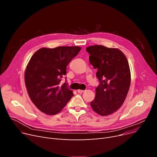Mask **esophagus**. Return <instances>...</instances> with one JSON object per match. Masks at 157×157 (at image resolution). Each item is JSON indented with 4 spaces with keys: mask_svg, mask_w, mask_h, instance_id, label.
Here are the masks:
<instances>
[{
    "mask_svg": "<svg viewBox=\"0 0 157 157\" xmlns=\"http://www.w3.org/2000/svg\"><path fill=\"white\" fill-rule=\"evenodd\" d=\"M84 91V90H81V89H78V90H77V92L78 93H82Z\"/></svg>",
    "mask_w": 157,
    "mask_h": 157,
    "instance_id": "34e87169",
    "label": "esophagus"
}]
</instances>
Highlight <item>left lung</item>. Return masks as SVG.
<instances>
[{
    "mask_svg": "<svg viewBox=\"0 0 157 157\" xmlns=\"http://www.w3.org/2000/svg\"><path fill=\"white\" fill-rule=\"evenodd\" d=\"M89 60L94 68L100 84L91 101L93 110L101 116H108L120 108L130 85L128 62L123 52L117 48L102 45L87 47Z\"/></svg>",
    "mask_w": 157,
    "mask_h": 157,
    "instance_id": "left-lung-1",
    "label": "left lung"
}]
</instances>
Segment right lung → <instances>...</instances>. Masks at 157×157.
<instances>
[{"label": "right lung", "instance_id": "right-lung-1", "mask_svg": "<svg viewBox=\"0 0 157 157\" xmlns=\"http://www.w3.org/2000/svg\"><path fill=\"white\" fill-rule=\"evenodd\" d=\"M80 50L77 46L42 48L30 59L25 73V86L32 101L43 113H59L73 96L66 80L61 86L59 83L66 74L67 66Z\"/></svg>", "mask_w": 157, "mask_h": 157}]
</instances>
